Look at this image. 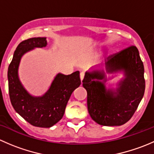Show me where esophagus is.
Here are the masks:
<instances>
[{"mask_svg":"<svg viewBox=\"0 0 154 154\" xmlns=\"http://www.w3.org/2000/svg\"><path fill=\"white\" fill-rule=\"evenodd\" d=\"M80 80H81V82H82L83 81V78H84V72H80Z\"/></svg>","mask_w":154,"mask_h":154,"instance_id":"1","label":"esophagus"}]
</instances>
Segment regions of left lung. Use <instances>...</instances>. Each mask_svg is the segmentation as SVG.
I'll use <instances>...</instances> for the list:
<instances>
[{"mask_svg":"<svg viewBox=\"0 0 154 154\" xmlns=\"http://www.w3.org/2000/svg\"><path fill=\"white\" fill-rule=\"evenodd\" d=\"M103 68L86 71L83 86L87 91V106L91 119L100 125L121 126L128 122L144 96V65L135 46L107 57ZM100 67V66H98ZM123 72L116 88H106V73Z\"/></svg>","mask_w":154,"mask_h":154,"instance_id":"obj_1","label":"left lung"}]
</instances>
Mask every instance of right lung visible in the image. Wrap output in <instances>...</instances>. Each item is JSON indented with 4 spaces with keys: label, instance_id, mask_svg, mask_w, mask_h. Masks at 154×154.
<instances>
[{
    "label": "right lung",
    "instance_id": "right-lung-1",
    "mask_svg": "<svg viewBox=\"0 0 154 154\" xmlns=\"http://www.w3.org/2000/svg\"><path fill=\"white\" fill-rule=\"evenodd\" d=\"M48 45L45 37H35L21 42L17 47L8 68L9 94L14 109L30 125L48 128L60 120L74 89L81 84L78 71L69 75L57 74L48 90L42 96H32L25 89L18 77L21 57L36 48Z\"/></svg>",
    "mask_w": 154,
    "mask_h": 154
}]
</instances>
